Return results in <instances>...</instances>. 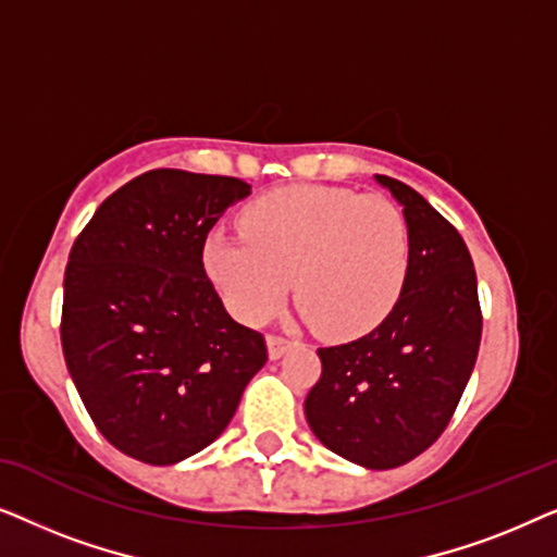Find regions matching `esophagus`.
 <instances>
[{
    "label": "esophagus",
    "mask_w": 557,
    "mask_h": 557,
    "mask_svg": "<svg viewBox=\"0 0 557 557\" xmlns=\"http://www.w3.org/2000/svg\"><path fill=\"white\" fill-rule=\"evenodd\" d=\"M269 355H271V360H278L281 355H286L288 349H292L296 342L294 339H288V337H284V334H269Z\"/></svg>",
    "instance_id": "esophagus-1"
}]
</instances>
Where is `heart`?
<instances>
[{
    "mask_svg": "<svg viewBox=\"0 0 557 557\" xmlns=\"http://www.w3.org/2000/svg\"><path fill=\"white\" fill-rule=\"evenodd\" d=\"M205 269L227 309L261 324L296 299L330 339L375 330L398 304L410 269L406 212L383 195L345 187L273 189L240 212V233H212Z\"/></svg>",
    "mask_w": 557,
    "mask_h": 557,
    "instance_id": "1",
    "label": "heart"
}]
</instances>
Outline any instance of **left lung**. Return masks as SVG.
<instances>
[{
    "label": "left lung",
    "mask_w": 557,
    "mask_h": 557,
    "mask_svg": "<svg viewBox=\"0 0 557 557\" xmlns=\"http://www.w3.org/2000/svg\"><path fill=\"white\" fill-rule=\"evenodd\" d=\"M403 205L410 269L398 304L375 330L319 347L322 375L304 413L334 454L395 469L423 454L451 421L482 342L476 271L459 231L413 187L377 174Z\"/></svg>",
    "instance_id": "left-lung-1"
}]
</instances>
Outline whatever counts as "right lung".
<instances>
[{"label":"right lung","mask_w":557,"mask_h":557,"mask_svg":"<svg viewBox=\"0 0 557 557\" xmlns=\"http://www.w3.org/2000/svg\"><path fill=\"white\" fill-rule=\"evenodd\" d=\"M250 185L149 170L106 197L71 248L60 342L67 372L111 446L170 467L212 444L269 360L202 263L205 240Z\"/></svg>","instance_id":"add662e5"}]
</instances>
